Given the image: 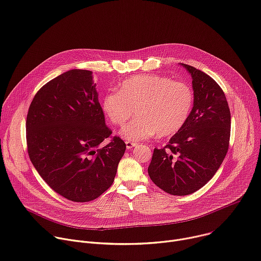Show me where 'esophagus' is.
<instances>
[{"label":"esophagus","mask_w":261,"mask_h":261,"mask_svg":"<svg viewBox=\"0 0 261 261\" xmlns=\"http://www.w3.org/2000/svg\"><path fill=\"white\" fill-rule=\"evenodd\" d=\"M137 144L134 143V141H131V140H126V148L129 150V149H132L133 147H135Z\"/></svg>","instance_id":"1"}]
</instances>
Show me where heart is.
Wrapping results in <instances>:
<instances>
[{"instance_id":"1","label":"heart","mask_w":261,"mask_h":261,"mask_svg":"<svg viewBox=\"0 0 261 261\" xmlns=\"http://www.w3.org/2000/svg\"><path fill=\"white\" fill-rule=\"evenodd\" d=\"M195 96L185 82L158 75H139L124 80L117 92L102 99V110L108 120L124 125L133 110L137 118L125 125L120 135L131 141L144 140L157 133L160 137L176 134L187 122Z\"/></svg>"}]
</instances>
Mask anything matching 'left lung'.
<instances>
[{
	"mask_svg": "<svg viewBox=\"0 0 261 261\" xmlns=\"http://www.w3.org/2000/svg\"><path fill=\"white\" fill-rule=\"evenodd\" d=\"M192 75L194 107L187 122L162 149H154L148 173L165 193L191 195L217 173L227 154L231 114L226 96L210 76L181 63Z\"/></svg>",
	"mask_w": 261,
	"mask_h": 261,
	"instance_id": "obj_1",
	"label": "left lung"
}]
</instances>
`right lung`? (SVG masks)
I'll list each match as a JSON object with an SVG mask.
<instances>
[{"mask_svg":"<svg viewBox=\"0 0 261 261\" xmlns=\"http://www.w3.org/2000/svg\"><path fill=\"white\" fill-rule=\"evenodd\" d=\"M26 131L34 168L63 198L89 202L112 185L126 144L105 124L90 70L70 69L44 84L30 104Z\"/></svg>","mask_w":261,"mask_h":261,"instance_id":"1","label":"right lung"}]
</instances>
